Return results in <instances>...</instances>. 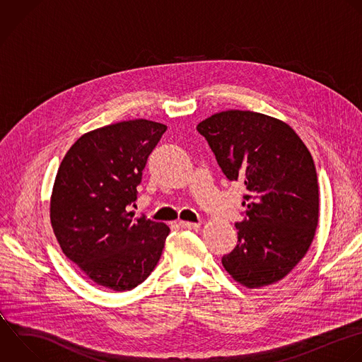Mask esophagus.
Wrapping results in <instances>:
<instances>
[{
	"instance_id": "obj_1",
	"label": "esophagus",
	"mask_w": 362,
	"mask_h": 362,
	"mask_svg": "<svg viewBox=\"0 0 362 362\" xmlns=\"http://www.w3.org/2000/svg\"><path fill=\"white\" fill-rule=\"evenodd\" d=\"M178 225L184 229H199L201 225L199 223H195V222H185V221H180Z\"/></svg>"
}]
</instances>
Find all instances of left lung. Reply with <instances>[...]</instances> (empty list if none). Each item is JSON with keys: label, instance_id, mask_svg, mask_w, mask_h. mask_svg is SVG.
<instances>
[{"label": "left lung", "instance_id": "1", "mask_svg": "<svg viewBox=\"0 0 362 362\" xmlns=\"http://www.w3.org/2000/svg\"><path fill=\"white\" fill-rule=\"evenodd\" d=\"M197 130L226 178L240 180L247 191L238 245L222 257L225 270L247 288L281 280L305 256L318 225V182L308 148L287 123L250 110L215 113Z\"/></svg>", "mask_w": 362, "mask_h": 362}]
</instances>
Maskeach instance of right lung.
<instances>
[{
    "label": "right lung",
    "instance_id": "obj_1",
    "mask_svg": "<svg viewBox=\"0 0 362 362\" xmlns=\"http://www.w3.org/2000/svg\"><path fill=\"white\" fill-rule=\"evenodd\" d=\"M163 123L119 122L79 137L65 154L51 195V225L64 255L96 284L126 291L157 266L170 228L134 218L130 206Z\"/></svg>",
    "mask_w": 362,
    "mask_h": 362
}]
</instances>
